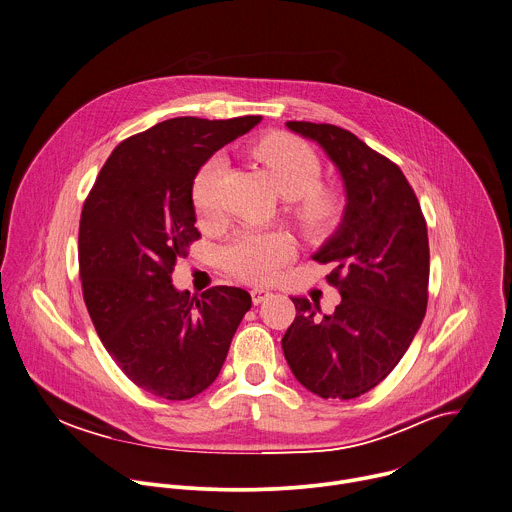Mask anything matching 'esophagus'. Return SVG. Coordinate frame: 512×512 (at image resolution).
Segmentation results:
<instances>
[{"instance_id":"obj_1","label":"esophagus","mask_w":512,"mask_h":512,"mask_svg":"<svg viewBox=\"0 0 512 512\" xmlns=\"http://www.w3.org/2000/svg\"><path fill=\"white\" fill-rule=\"evenodd\" d=\"M271 295H273V293H271L269 289H253V291H251V301H253V305H259V303L267 301Z\"/></svg>"}]
</instances>
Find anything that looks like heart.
<instances>
[{"label":"heart","mask_w":512,"mask_h":512,"mask_svg":"<svg viewBox=\"0 0 512 512\" xmlns=\"http://www.w3.org/2000/svg\"><path fill=\"white\" fill-rule=\"evenodd\" d=\"M267 169L275 189L287 199V213L311 239L331 235L347 213V193L331 183H321L323 161L303 139L291 133L265 135L253 149ZM227 159L209 157L193 179L191 199L201 221H213L221 213L219 181ZM295 253L289 235L279 231L237 233L221 251L223 265L243 281L271 279Z\"/></svg>","instance_id":"obj_1"}]
</instances>
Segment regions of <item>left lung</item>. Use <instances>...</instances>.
Listing matches in <instances>:
<instances>
[{
    "label": "left lung",
    "instance_id": "1",
    "mask_svg": "<svg viewBox=\"0 0 512 512\" xmlns=\"http://www.w3.org/2000/svg\"><path fill=\"white\" fill-rule=\"evenodd\" d=\"M317 141L337 165L347 213L313 255L329 263L341 293L333 315L291 297L297 315L281 345L295 379L323 399H355L377 387L403 359L427 313L429 235L407 177L357 135L329 123L287 121Z\"/></svg>",
    "mask_w": 512,
    "mask_h": 512
}]
</instances>
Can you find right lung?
I'll return each mask as SVG.
<instances>
[{"label":"right lung","instance_id":"add662e5","mask_svg":"<svg viewBox=\"0 0 512 512\" xmlns=\"http://www.w3.org/2000/svg\"><path fill=\"white\" fill-rule=\"evenodd\" d=\"M259 121H161L113 149L83 203L79 277L89 317L119 369L155 397L203 393L251 309L245 289L219 285L195 297L177 291L171 273L201 237L191 199L197 171Z\"/></svg>","mask_w":512,"mask_h":512}]
</instances>
